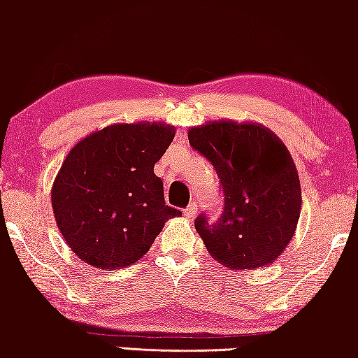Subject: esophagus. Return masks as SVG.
<instances>
[{"mask_svg": "<svg viewBox=\"0 0 358 358\" xmlns=\"http://www.w3.org/2000/svg\"><path fill=\"white\" fill-rule=\"evenodd\" d=\"M196 213H198V204L196 203H191L189 206L186 208V210H184V216H186V218H194L196 216Z\"/></svg>", "mask_w": 358, "mask_h": 358, "instance_id": "esophagus-1", "label": "esophagus"}]
</instances>
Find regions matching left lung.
Here are the masks:
<instances>
[{
	"label": "left lung",
	"mask_w": 358,
	"mask_h": 358,
	"mask_svg": "<svg viewBox=\"0 0 358 358\" xmlns=\"http://www.w3.org/2000/svg\"><path fill=\"white\" fill-rule=\"evenodd\" d=\"M187 138L216 169L224 194L218 222H194L208 252L233 271L271 266L292 240L303 203L287 147L260 123L231 120L192 127Z\"/></svg>",
	"instance_id": "left-lung-1"
}]
</instances>
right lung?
I'll return each mask as SVG.
<instances>
[{
	"label": "right lung",
	"instance_id": "add662e5",
	"mask_svg": "<svg viewBox=\"0 0 358 358\" xmlns=\"http://www.w3.org/2000/svg\"><path fill=\"white\" fill-rule=\"evenodd\" d=\"M160 122L116 123L92 131L67 154L50 199L60 235L83 262L120 268L138 262L169 218L155 162L174 140Z\"/></svg>",
	"mask_w": 358,
	"mask_h": 358
}]
</instances>
